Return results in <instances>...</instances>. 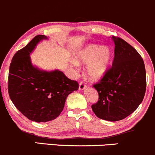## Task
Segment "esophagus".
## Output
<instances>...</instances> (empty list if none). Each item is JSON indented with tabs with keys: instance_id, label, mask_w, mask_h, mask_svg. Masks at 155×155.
<instances>
[{
	"instance_id": "34e87169",
	"label": "esophagus",
	"mask_w": 155,
	"mask_h": 155,
	"mask_svg": "<svg viewBox=\"0 0 155 155\" xmlns=\"http://www.w3.org/2000/svg\"><path fill=\"white\" fill-rule=\"evenodd\" d=\"M86 87H87V86L83 82H81H81H79V89L80 90H84Z\"/></svg>"
}]
</instances>
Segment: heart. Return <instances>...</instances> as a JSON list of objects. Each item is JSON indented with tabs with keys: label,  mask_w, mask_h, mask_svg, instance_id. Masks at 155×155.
Here are the masks:
<instances>
[{
	"label": "heart",
	"mask_w": 155,
	"mask_h": 155,
	"mask_svg": "<svg viewBox=\"0 0 155 155\" xmlns=\"http://www.w3.org/2000/svg\"><path fill=\"white\" fill-rule=\"evenodd\" d=\"M76 60L71 63L74 68L79 67V64L87 65V72L90 79H101L111 66L112 51L108 46H101L90 44L85 46L76 53Z\"/></svg>",
	"instance_id": "b5f03b06"
}]
</instances>
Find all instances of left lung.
<instances>
[{
	"mask_svg": "<svg viewBox=\"0 0 155 155\" xmlns=\"http://www.w3.org/2000/svg\"><path fill=\"white\" fill-rule=\"evenodd\" d=\"M112 39L115 44L113 64L93 85L99 98L92 105V109L98 118L116 122L129 116L141 104L147 79L139 53L123 39L116 36Z\"/></svg>",
	"mask_w": 155,
	"mask_h": 155,
	"instance_id": "obj_1",
	"label": "left lung"
}]
</instances>
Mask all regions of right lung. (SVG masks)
Segmentation results:
<instances>
[{
	"instance_id": "right-lung-1",
	"label": "right lung",
	"mask_w": 155,
	"mask_h": 155,
	"mask_svg": "<svg viewBox=\"0 0 155 155\" xmlns=\"http://www.w3.org/2000/svg\"><path fill=\"white\" fill-rule=\"evenodd\" d=\"M44 39L38 35L15 53L8 72V95L15 107L30 120L47 122L63 110L68 95L79 89L76 81L59 70L46 71L33 66L30 54Z\"/></svg>"
}]
</instances>
